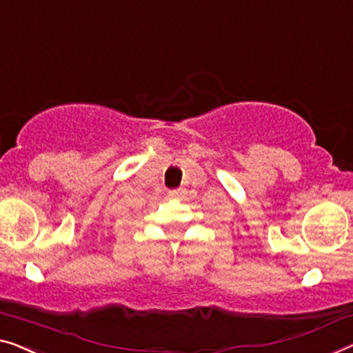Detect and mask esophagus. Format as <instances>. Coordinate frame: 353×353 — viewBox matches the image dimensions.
Here are the masks:
<instances>
[{
    "instance_id": "1",
    "label": "esophagus",
    "mask_w": 353,
    "mask_h": 353,
    "mask_svg": "<svg viewBox=\"0 0 353 353\" xmlns=\"http://www.w3.org/2000/svg\"><path fill=\"white\" fill-rule=\"evenodd\" d=\"M183 194V190L182 188H174V190H170L168 192V196H170L171 199H177V198H181Z\"/></svg>"
}]
</instances>
